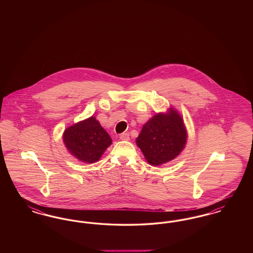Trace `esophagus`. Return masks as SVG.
I'll return each instance as SVG.
<instances>
[{"instance_id": "esophagus-1", "label": "esophagus", "mask_w": 253, "mask_h": 253, "mask_svg": "<svg viewBox=\"0 0 253 253\" xmlns=\"http://www.w3.org/2000/svg\"><path fill=\"white\" fill-rule=\"evenodd\" d=\"M121 140H129L130 139V134L128 132H123L120 135Z\"/></svg>"}]
</instances>
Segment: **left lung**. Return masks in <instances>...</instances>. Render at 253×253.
<instances>
[{"label":"left lung","instance_id":"1","mask_svg":"<svg viewBox=\"0 0 253 253\" xmlns=\"http://www.w3.org/2000/svg\"><path fill=\"white\" fill-rule=\"evenodd\" d=\"M188 132L176 109L157 113L143 125L135 139L146 161L160 166L178 157L187 144Z\"/></svg>","mask_w":253,"mask_h":253}]
</instances>
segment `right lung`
Masks as SVG:
<instances>
[{"instance_id":"add662e5","label":"right lung","mask_w":253,"mask_h":253,"mask_svg":"<svg viewBox=\"0 0 253 253\" xmlns=\"http://www.w3.org/2000/svg\"><path fill=\"white\" fill-rule=\"evenodd\" d=\"M62 140L67 151L78 160L95 163L112 144V138L95 117H90L67 127Z\"/></svg>"}]
</instances>
